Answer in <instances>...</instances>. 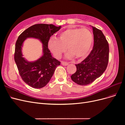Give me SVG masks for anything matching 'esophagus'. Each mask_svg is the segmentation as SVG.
<instances>
[{
  "label": "esophagus",
  "mask_w": 125,
  "mask_h": 125,
  "mask_svg": "<svg viewBox=\"0 0 125 125\" xmlns=\"http://www.w3.org/2000/svg\"><path fill=\"white\" fill-rule=\"evenodd\" d=\"M62 64L63 66H67V65H69V63L67 62H66L62 61Z\"/></svg>",
  "instance_id": "1"
}]
</instances>
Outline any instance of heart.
<instances>
[{
  "mask_svg": "<svg viewBox=\"0 0 125 125\" xmlns=\"http://www.w3.org/2000/svg\"><path fill=\"white\" fill-rule=\"evenodd\" d=\"M93 35L85 28H68L60 32L57 39L51 38L48 48L56 58H59L66 51L67 57L83 59L88 55L93 43Z\"/></svg>",
  "mask_w": 125,
  "mask_h": 125,
  "instance_id": "b5f03b06",
  "label": "heart"
}]
</instances>
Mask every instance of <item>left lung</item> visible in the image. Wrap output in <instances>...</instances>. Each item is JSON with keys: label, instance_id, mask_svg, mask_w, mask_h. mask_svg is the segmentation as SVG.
<instances>
[{"label": "left lung", "instance_id": "1", "mask_svg": "<svg viewBox=\"0 0 125 125\" xmlns=\"http://www.w3.org/2000/svg\"><path fill=\"white\" fill-rule=\"evenodd\" d=\"M94 46L87 57L75 65L77 70L72 74L73 82L81 85L91 84L104 73L109 60V45L101 30L92 26Z\"/></svg>", "mask_w": 125, "mask_h": 125}]
</instances>
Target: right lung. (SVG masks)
<instances>
[{
  "instance_id": "obj_1",
  "label": "right lung",
  "mask_w": 125,
  "mask_h": 125,
  "mask_svg": "<svg viewBox=\"0 0 125 125\" xmlns=\"http://www.w3.org/2000/svg\"><path fill=\"white\" fill-rule=\"evenodd\" d=\"M60 28L61 26L57 27L53 24H34L22 32L17 40L14 61L22 80L33 88L40 89L46 85L50 81L56 67L60 65V62L52 57L48 48L50 37ZM28 37L38 38L43 44V55L34 62H28L22 57V44Z\"/></svg>"
}]
</instances>
